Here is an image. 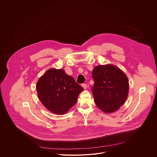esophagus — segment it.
Masks as SVG:
<instances>
[{
    "label": "esophagus",
    "instance_id": "esophagus-1",
    "mask_svg": "<svg viewBox=\"0 0 157 157\" xmlns=\"http://www.w3.org/2000/svg\"><path fill=\"white\" fill-rule=\"evenodd\" d=\"M82 86L84 90H86L87 88V85L86 83H83L82 84Z\"/></svg>",
    "mask_w": 157,
    "mask_h": 157
}]
</instances>
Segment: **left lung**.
<instances>
[{"label": "left lung", "instance_id": "left-lung-1", "mask_svg": "<svg viewBox=\"0 0 157 157\" xmlns=\"http://www.w3.org/2000/svg\"><path fill=\"white\" fill-rule=\"evenodd\" d=\"M92 75L94 80L92 91L98 107L105 113L119 109L128 97L127 75L119 67L110 64L97 66Z\"/></svg>", "mask_w": 157, "mask_h": 157}]
</instances>
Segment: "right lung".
I'll use <instances>...</instances> for the list:
<instances>
[{
    "label": "right lung",
    "instance_id": "right-lung-1",
    "mask_svg": "<svg viewBox=\"0 0 157 157\" xmlns=\"http://www.w3.org/2000/svg\"><path fill=\"white\" fill-rule=\"evenodd\" d=\"M36 90L40 102L48 110L63 115L76 103L83 88L63 69L51 68L39 79Z\"/></svg>",
    "mask_w": 157,
    "mask_h": 157
}]
</instances>
